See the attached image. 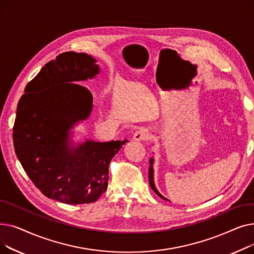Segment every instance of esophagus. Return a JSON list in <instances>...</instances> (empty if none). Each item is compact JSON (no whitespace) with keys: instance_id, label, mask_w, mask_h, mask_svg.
<instances>
[{"instance_id":"esophagus-1","label":"esophagus","mask_w":254,"mask_h":254,"mask_svg":"<svg viewBox=\"0 0 254 254\" xmlns=\"http://www.w3.org/2000/svg\"><path fill=\"white\" fill-rule=\"evenodd\" d=\"M147 136H148V130L141 127L134 134V140H136V141H143V140L147 139Z\"/></svg>"}]
</instances>
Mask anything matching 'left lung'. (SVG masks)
<instances>
[{
    "label": "left lung",
    "mask_w": 254,
    "mask_h": 254,
    "mask_svg": "<svg viewBox=\"0 0 254 254\" xmlns=\"http://www.w3.org/2000/svg\"><path fill=\"white\" fill-rule=\"evenodd\" d=\"M150 166H149V171H148V176H149V184H150V186H151V189L153 190V191L158 195V196H161L162 198H164V199H167L166 197H164L161 193L158 192V190H156V188H155V185H154V181H153V158H150ZM168 201V199H167Z\"/></svg>",
    "instance_id": "obj_1"
}]
</instances>
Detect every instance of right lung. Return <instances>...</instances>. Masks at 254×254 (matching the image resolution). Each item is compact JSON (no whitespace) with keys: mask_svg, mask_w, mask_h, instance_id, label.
Instances as JSON below:
<instances>
[{"mask_svg":"<svg viewBox=\"0 0 254 254\" xmlns=\"http://www.w3.org/2000/svg\"><path fill=\"white\" fill-rule=\"evenodd\" d=\"M99 72L86 53H61L28 83L17 105L13 144L18 161L40 191L64 204L96 202L108 186L110 162L127 142L70 146V129L92 109L90 91L78 82Z\"/></svg>","mask_w":254,"mask_h":254,"instance_id":"right-lung-1","label":"right lung"}]
</instances>
